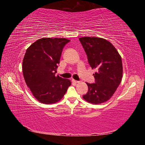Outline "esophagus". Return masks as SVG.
Here are the masks:
<instances>
[{
    "label": "esophagus",
    "instance_id": "obj_1",
    "mask_svg": "<svg viewBox=\"0 0 145 145\" xmlns=\"http://www.w3.org/2000/svg\"><path fill=\"white\" fill-rule=\"evenodd\" d=\"M72 82H75V83H78V82H79V81H78V80H76L75 79H72Z\"/></svg>",
    "mask_w": 145,
    "mask_h": 145
}]
</instances>
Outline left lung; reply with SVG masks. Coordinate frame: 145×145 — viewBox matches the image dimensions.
Listing matches in <instances>:
<instances>
[{
	"label": "left lung",
	"mask_w": 145,
	"mask_h": 145,
	"mask_svg": "<svg viewBox=\"0 0 145 145\" xmlns=\"http://www.w3.org/2000/svg\"><path fill=\"white\" fill-rule=\"evenodd\" d=\"M79 40L88 56L92 69L97 70L93 75L95 83H86L88 91L83 95L86 101L93 104L107 102L113 95L121 81V57L111 43L104 38L82 37Z\"/></svg>",
	"instance_id": "1"
}]
</instances>
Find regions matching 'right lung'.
I'll return each mask as SVG.
<instances>
[{"instance_id":"add662e5","label":"right lung","mask_w":145,"mask_h":145,"mask_svg":"<svg viewBox=\"0 0 145 145\" xmlns=\"http://www.w3.org/2000/svg\"><path fill=\"white\" fill-rule=\"evenodd\" d=\"M66 38H43L27 49L22 63L24 79L39 102L52 104L62 99L70 80L56 76Z\"/></svg>"}]
</instances>
